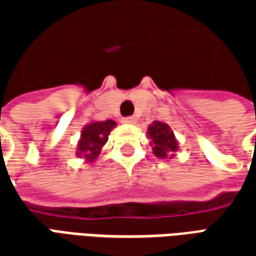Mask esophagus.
Here are the masks:
<instances>
[{
    "mask_svg": "<svg viewBox=\"0 0 256 256\" xmlns=\"http://www.w3.org/2000/svg\"><path fill=\"white\" fill-rule=\"evenodd\" d=\"M123 123H128V124H134V123L137 122V119L134 116H128V118H123Z\"/></svg>",
    "mask_w": 256,
    "mask_h": 256,
    "instance_id": "esophagus-1",
    "label": "esophagus"
}]
</instances>
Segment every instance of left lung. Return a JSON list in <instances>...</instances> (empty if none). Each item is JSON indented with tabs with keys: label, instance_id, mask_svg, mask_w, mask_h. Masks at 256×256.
Masks as SVG:
<instances>
[{
	"label": "left lung",
	"instance_id": "left-lung-1",
	"mask_svg": "<svg viewBox=\"0 0 256 256\" xmlns=\"http://www.w3.org/2000/svg\"><path fill=\"white\" fill-rule=\"evenodd\" d=\"M146 134L150 140V145L152 146L154 155L159 159H172L180 150L174 132L167 123L155 120L148 126Z\"/></svg>",
	"mask_w": 256,
	"mask_h": 256
}]
</instances>
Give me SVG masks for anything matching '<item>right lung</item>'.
<instances>
[{"instance_id": "obj_1", "label": "right lung", "mask_w": 256, "mask_h": 256, "mask_svg": "<svg viewBox=\"0 0 256 256\" xmlns=\"http://www.w3.org/2000/svg\"><path fill=\"white\" fill-rule=\"evenodd\" d=\"M116 122L112 119L106 120H92L88 123L82 132L80 138L76 145V156L84 159L86 163H94L101 154L102 146L108 141V134L111 133L112 128H115Z\"/></svg>"}]
</instances>
